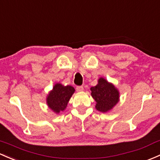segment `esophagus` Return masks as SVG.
Masks as SVG:
<instances>
[{"label":"esophagus","instance_id":"1","mask_svg":"<svg viewBox=\"0 0 160 160\" xmlns=\"http://www.w3.org/2000/svg\"><path fill=\"white\" fill-rule=\"evenodd\" d=\"M76 90H77V92H82L83 90V87L82 86H77Z\"/></svg>","mask_w":160,"mask_h":160}]
</instances>
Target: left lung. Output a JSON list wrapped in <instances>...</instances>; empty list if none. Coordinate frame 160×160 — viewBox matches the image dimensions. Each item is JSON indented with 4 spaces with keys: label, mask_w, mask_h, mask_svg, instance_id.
<instances>
[{
    "label": "left lung",
    "mask_w": 160,
    "mask_h": 160,
    "mask_svg": "<svg viewBox=\"0 0 160 160\" xmlns=\"http://www.w3.org/2000/svg\"><path fill=\"white\" fill-rule=\"evenodd\" d=\"M92 97L95 100L96 109L102 112L112 110L120 100V93L112 83L100 77L98 83L90 88Z\"/></svg>",
    "instance_id": "obj_1"
}]
</instances>
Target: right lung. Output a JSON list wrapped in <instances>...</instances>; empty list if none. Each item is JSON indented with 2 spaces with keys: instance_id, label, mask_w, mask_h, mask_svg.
I'll return each instance as SVG.
<instances>
[{
  "instance_id": "add662e5",
  "label": "right lung",
  "mask_w": 160,
  "mask_h": 160,
  "mask_svg": "<svg viewBox=\"0 0 160 160\" xmlns=\"http://www.w3.org/2000/svg\"><path fill=\"white\" fill-rule=\"evenodd\" d=\"M75 92V89L71 86H63L61 83H56L53 90L47 97V103L50 110L56 113L66 109L67 103Z\"/></svg>"
}]
</instances>
